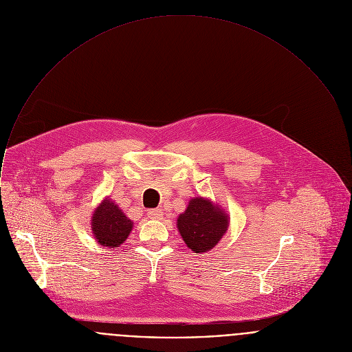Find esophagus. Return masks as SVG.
Wrapping results in <instances>:
<instances>
[{
	"label": "esophagus",
	"mask_w": 352,
	"mask_h": 352,
	"mask_svg": "<svg viewBox=\"0 0 352 352\" xmlns=\"http://www.w3.org/2000/svg\"><path fill=\"white\" fill-rule=\"evenodd\" d=\"M147 216L151 219V220H161L162 216H164V212L161 209H151L147 212Z\"/></svg>",
	"instance_id": "34e87169"
}]
</instances>
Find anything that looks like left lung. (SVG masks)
I'll return each instance as SVG.
<instances>
[{"label": "left lung", "mask_w": 352, "mask_h": 352, "mask_svg": "<svg viewBox=\"0 0 352 352\" xmlns=\"http://www.w3.org/2000/svg\"><path fill=\"white\" fill-rule=\"evenodd\" d=\"M228 213L216 202L205 197L191 198L187 209L177 217V231L187 247L205 254L212 251L230 228Z\"/></svg>", "instance_id": "1"}]
</instances>
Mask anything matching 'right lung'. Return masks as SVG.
Here are the masks:
<instances>
[{
	"mask_svg": "<svg viewBox=\"0 0 352 352\" xmlns=\"http://www.w3.org/2000/svg\"><path fill=\"white\" fill-rule=\"evenodd\" d=\"M91 231L102 247L116 248L120 247L133 228L132 220H129L118 204L105 197L91 214Z\"/></svg>",
	"mask_w": 352,
	"mask_h": 352,
	"instance_id": "obj_1",
	"label": "right lung"
}]
</instances>
